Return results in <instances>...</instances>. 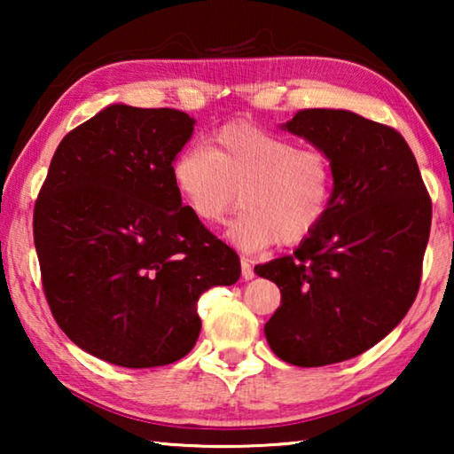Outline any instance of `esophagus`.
Masks as SVG:
<instances>
[{
    "mask_svg": "<svg viewBox=\"0 0 454 454\" xmlns=\"http://www.w3.org/2000/svg\"><path fill=\"white\" fill-rule=\"evenodd\" d=\"M240 264H242V278H244V280H252V278H254V270H252L248 258H242Z\"/></svg>",
    "mask_w": 454,
    "mask_h": 454,
    "instance_id": "esophagus-1",
    "label": "esophagus"
}]
</instances>
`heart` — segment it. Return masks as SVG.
Returning <instances> with one entry per match:
<instances>
[{
  "label": "heart",
  "mask_w": 454,
  "mask_h": 454,
  "mask_svg": "<svg viewBox=\"0 0 454 454\" xmlns=\"http://www.w3.org/2000/svg\"><path fill=\"white\" fill-rule=\"evenodd\" d=\"M170 174L182 202L206 228L226 220L240 192L244 212L228 238L246 252L306 240L325 220L334 186L325 152L244 121L216 129L208 148H184Z\"/></svg>",
  "instance_id": "b5f03b06"
}]
</instances>
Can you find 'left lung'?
I'll return each instance as SVG.
<instances>
[{
	"mask_svg": "<svg viewBox=\"0 0 454 454\" xmlns=\"http://www.w3.org/2000/svg\"><path fill=\"white\" fill-rule=\"evenodd\" d=\"M282 128L326 153L334 188L325 220L294 254L254 268L282 294L264 334L284 363L326 366L372 348L409 312L433 204L395 128L320 107Z\"/></svg>",
	"mask_w": 454,
	"mask_h": 454,
	"instance_id": "1",
	"label": "left lung"
}]
</instances>
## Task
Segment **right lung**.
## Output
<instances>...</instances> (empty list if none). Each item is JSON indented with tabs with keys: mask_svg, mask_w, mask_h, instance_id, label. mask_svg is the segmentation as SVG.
I'll list each match as a JSON object with an SVG mask.
<instances>
[{
	"mask_svg": "<svg viewBox=\"0 0 454 454\" xmlns=\"http://www.w3.org/2000/svg\"><path fill=\"white\" fill-rule=\"evenodd\" d=\"M196 120L107 106L53 153L34 208L45 301L82 350L126 368L194 348L198 298L240 278V258L192 216L172 162Z\"/></svg>",
	"mask_w": 454,
	"mask_h": 454,
	"instance_id": "obj_1",
	"label": "right lung"
}]
</instances>
